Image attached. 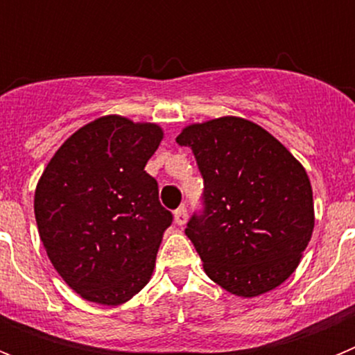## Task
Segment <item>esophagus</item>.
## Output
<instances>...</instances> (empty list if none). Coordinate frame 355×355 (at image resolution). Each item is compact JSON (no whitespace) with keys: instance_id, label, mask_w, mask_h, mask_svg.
Segmentation results:
<instances>
[{"instance_id":"1","label":"esophagus","mask_w":355,"mask_h":355,"mask_svg":"<svg viewBox=\"0 0 355 355\" xmlns=\"http://www.w3.org/2000/svg\"><path fill=\"white\" fill-rule=\"evenodd\" d=\"M187 218H188V213H187V208L184 206H181V208H178L174 211V220L178 225H184L187 224Z\"/></svg>"}]
</instances>
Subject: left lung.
Here are the masks:
<instances>
[{"label":"left lung","instance_id":"left-lung-1","mask_svg":"<svg viewBox=\"0 0 355 355\" xmlns=\"http://www.w3.org/2000/svg\"><path fill=\"white\" fill-rule=\"evenodd\" d=\"M175 142L192 149L205 180L202 209L184 233L208 277L238 297L284 283L315 227L302 165L268 131L240 117L192 124Z\"/></svg>","mask_w":355,"mask_h":355}]
</instances>
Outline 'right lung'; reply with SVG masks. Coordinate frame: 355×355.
Masks as SVG:
<instances>
[{
  "mask_svg": "<svg viewBox=\"0 0 355 355\" xmlns=\"http://www.w3.org/2000/svg\"><path fill=\"white\" fill-rule=\"evenodd\" d=\"M156 124L106 115L69 137L35 190V220L56 272L85 300L117 306L149 283L172 213L144 171Z\"/></svg>",
  "mask_w": 355,
  "mask_h": 355,
  "instance_id": "obj_1",
  "label": "right lung"
}]
</instances>
